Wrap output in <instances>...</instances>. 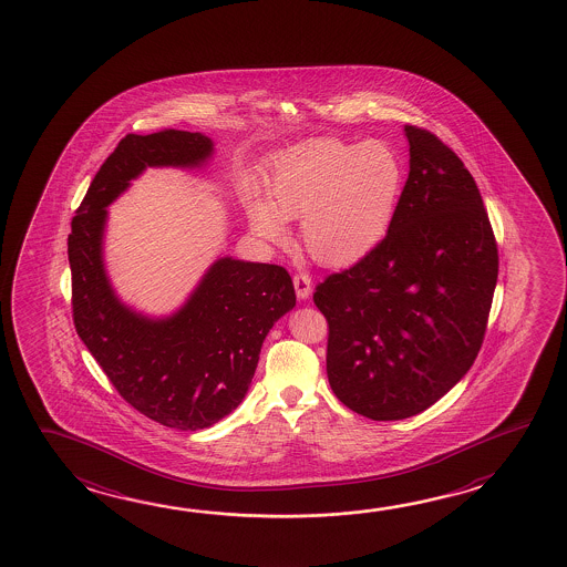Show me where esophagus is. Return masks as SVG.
Segmentation results:
<instances>
[{
    "label": "esophagus",
    "mask_w": 567,
    "mask_h": 567,
    "mask_svg": "<svg viewBox=\"0 0 567 567\" xmlns=\"http://www.w3.org/2000/svg\"><path fill=\"white\" fill-rule=\"evenodd\" d=\"M293 286L299 299H308L311 296V278L306 271H299L293 276Z\"/></svg>",
    "instance_id": "esophagus-1"
}]
</instances>
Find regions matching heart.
I'll return each instance as SVG.
<instances>
[{
    "label": "heart",
    "instance_id": "1",
    "mask_svg": "<svg viewBox=\"0 0 567 567\" xmlns=\"http://www.w3.org/2000/svg\"><path fill=\"white\" fill-rule=\"evenodd\" d=\"M402 187V164L388 145L313 140L281 157L268 204L254 202L249 221L259 237L279 241L284 221L301 217L309 256L326 266H350L388 236Z\"/></svg>",
    "mask_w": 567,
    "mask_h": 567
}]
</instances>
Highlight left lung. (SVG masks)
<instances>
[{"label":"left lung","instance_id":"1","mask_svg":"<svg viewBox=\"0 0 567 567\" xmlns=\"http://www.w3.org/2000/svg\"><path fill=\"white\" fill-rule=\"evenodd\" d=\"M410 175L392 227L350 269L318 284L328 380L373 422L422 413L474 365L497 284V244L464 162L405 125Z\"/></svg>","mask_w":567,"mask_h":567}]
</instances>
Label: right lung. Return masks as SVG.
Masks as SVG:
<instances>
[{
    "label": "right lung",
    "instance_id": "add662e5",
    "mask_svg": "<svg viewBox=\"0 0 567 567\" xmlns=\"http://www.w3.org/2000/svg\"><path fill=\"white\" fill-rule=\"evenodd\" d=\"M214 152L204 134H127L93 177L72 219L75 331L125 402L154 422L197 432L246 398L271 326L296 306L288 271L219 258L184 308L152 320L120 301L103 268L107 209L145 167H197Z\"/></svg>",
    "mask_w": 567,
    "mask_h": 567
}]
</instances>
